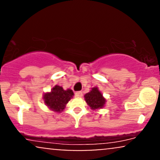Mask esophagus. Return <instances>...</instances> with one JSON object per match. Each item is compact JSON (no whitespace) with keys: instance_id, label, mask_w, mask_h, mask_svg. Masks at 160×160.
Masks as SVG:
<instances>
[{"instance_id":"esophagus-1","label":"esophagus","mask_w":160,"mask_h":160,"mask_svg":"<svg viewBox=\"0 0 160 160\" xmlns=\"http://www.w3.org/2000/svg\"><path fill=\"white\" fill-rule=\"evenodd\" d=\"M75 95H76V97H78V98H80V97L82 96V92L80 91L77 92L75 93Z\"/></svg>"}]
</instances>
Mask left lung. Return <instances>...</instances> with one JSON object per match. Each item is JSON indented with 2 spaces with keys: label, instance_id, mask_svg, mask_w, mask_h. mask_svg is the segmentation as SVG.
I'll return each instance as SVG.
<instances>
[{
  "label": "left lung",
  "instance_id": "left-lung-1",
  "mask_svg": "<svg viewBox=\"0 0 160 160\" xmlns=\"http://www.w3.org/2000/svg\"><path fill=\"white\" fill-rule=\"evenodd\" d=\"M86 102L91 108L92 110H98L102 108L106 102V99L103 97L98 87L92 88L89 92L84 95Z\"/></svg>",
  "mask_w": 160,
  "mask_h": 160
}]
</instances>
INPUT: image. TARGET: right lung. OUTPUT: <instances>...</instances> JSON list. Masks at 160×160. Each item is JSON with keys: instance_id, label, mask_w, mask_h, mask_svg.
<instances>
[{"instance_id": "obj_1", "label": "right lung", "mask_w": 160, "mask_h": 160, "mask_svg": "<svg viewBox=\"0 0 160 160\" xmlns=\"http://www.w3.org/2000/svg\"><path fill=\"white\" fill-rule=\"evenodd\" d=\"M74 96V92L71 89H63L60 86H55L49 92L43 95V99L44 103L49 109L55 112H62L65 109L66 104Z\"/></svg>"}]
</instances>
